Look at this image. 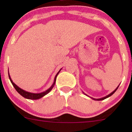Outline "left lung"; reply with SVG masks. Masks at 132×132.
<instances>
[{
    "instance_id": "obj_1",
    "label": "left lung",
    "mask_w": 132,
    "mask_h": 132,
    "mask_svg": "<svg viewBox=\"0 0 132 132\" xmlns=\"http://www.w3.org/2000/svg\"><path fill=\"white\" fill-rule=\"evenodd\" d=\"M119 86H118V87H117V88H116V89H115V90H113V92H111V93H110V94L107 95V96L101 98V99H94V98H92V97H91V98H92V99L95 100V101H102V100H104V99H107V97H110V96H111V95H112V94H114V92L116 91V90H117V89H118V87H119Z\"/></svg>"
}]
</instances>
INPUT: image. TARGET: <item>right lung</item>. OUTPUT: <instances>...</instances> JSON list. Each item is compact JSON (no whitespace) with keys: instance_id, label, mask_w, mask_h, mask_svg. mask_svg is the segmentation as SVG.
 <instances>
[{"instance_id":"right-lung-1","label":"right lung","mask_w":132,"mask_h":132,"mask_svg":"<svg viewBox=\"0 0 132 132\" xmlns=\"http://www.w3.org/2000/svg\"><path fill=\"white\" fill-rule=\"evenodd\" d=\"M61 69H60V71H59V72H57V73L56 74V75L55 78H54V82H53V85L51 86L49 89H47L46 90H45V91H44L43 92H41V93H31V92H27V91H25V90H23V89H22L21 88H20L19 87H18V86H16L14 82H13L12 80L11 79V78H10V75H9V79H10V82H11V83H12V85H13V87H15V90L18 92H19V93L21 95H22V96H23V97L26 98V99H28L37 100V99H40V98L43 97V96H45V95H46L47 94L49 93V92L51 90V89L53 88L54 84H55L56 79L57 76V75H58L59 72H60V71H61Z\"/></svg>"}]
</instances>
